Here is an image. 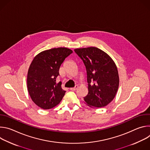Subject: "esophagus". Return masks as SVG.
<instances>
[{
	"label": "esophagus",
	"mask_w": 150,
	"mask_h": 150,
	"mask_svg": "<svg viewBox=\"0 0 150 150\" xmlns=\"http://www.w3.org/2000/svg\"><path fill=\"white\" fill-rule=\"evenodd\" d=\"M78 85H75V87H74V88H70V90H71V91H75V90H76L78 88Z\"/></svg>",
	"instance_id": "obj_1"
}]
</instances>
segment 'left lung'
Returning <instances> with one entry per match:
<instances>
[{
    "mask_svg": "<svg viewBox=\"0 0 150 150\" xmlns=\"http://www.w3.org/2000/svg\"><path fill=\"white\" fill-rule=\"evenodd\" d=\"M87 71L88 94L83 101L91 108H100L115 98L119 84L117 67L106 53L95 47L76 49Z\"/></svg>",
    "mask_w": 150,
    "mask_h": 150,
    "instance_id": "left-lung-1",
    "label": "left lung"
}]
</instances>
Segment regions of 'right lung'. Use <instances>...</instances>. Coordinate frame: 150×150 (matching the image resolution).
<instances>
[{
    "label": "right lung",
    "instance_id": "add662e5",
    "mask_svg": "<svg viewBox=\"0 0 150 150\" xmlns=\"http://www.w3.org/2000/svg\"><path fill=\"white\" fill-rule=\"evenodd\" d=\"M66 47L53 48L35 56L29 67L27 88L33 102L40 108L50 109L57 105L66 91L56 82L62 63L72 53Z\"/></svg>",
    "mask_w": 150,
    "mask_h": 150
}]
</instances>
